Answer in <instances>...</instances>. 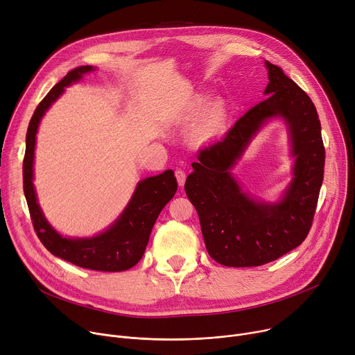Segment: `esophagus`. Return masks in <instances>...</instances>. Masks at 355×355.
Segmentation results:
<instances>
[{
  "instance_id": "1",
  "label": "esophagus",
  "mask_w": 355,
  "mask_h": 355,
  "mask_svg": "<svg viewBox=\"0 0 355 355\" xmlns=\"http://www.w3.org/2000/svg\"><path fill=\"white\" fill-rule=\"evenodd\" d=\"M175 178H177V182H178V185H180V187H182V185L185 184V178H187V174H185L182 170L177 168V170H175Z\"/></svg>"
}]
</instances>
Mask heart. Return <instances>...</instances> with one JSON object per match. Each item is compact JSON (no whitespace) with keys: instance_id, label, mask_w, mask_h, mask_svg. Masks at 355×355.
<instances>
[{"instance_id":"1","label":"heart","mask_w":355,"mask_h":355,"mask_svg":"<svg viewBox=\"0 0 355 355\" xmlns=\"http://www.w3.org/2000/svg\"><path fill=\"white\" fill-rule=\"evenodd\" d=\"M201 105H202V101H197L196 106L200 107ZM227 117L228 114H227V109H225V105L222 102H215L204 113L198 125V132L205 137L218 135L220 130H223L225 124H227Z\"/></svg>"}]
</instances>
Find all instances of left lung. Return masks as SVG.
I'll return each instance as SVG.
<instances>
[{"instance_id":"8db88e82","label":"left lung","mask_w":355,"mask_h":355,"mask_svg":"<svg viewBox=\"0 0 355 355\" xmlns=\"http://www.w3.org/2000/svg\"><path fill=\"white\" fill-rule=\"evenodd\" d=\"M266 68L269 98L249 109L222 140L200 150L184 185L209 256L230 268L261 266L297 248L310 232L323 184L326 150L315 106L282 68L268 60ZM275 115L289 125L297 163L284 200L268 206L241 193L229 171L260 125Z\"/></svg>"}]
</instances>
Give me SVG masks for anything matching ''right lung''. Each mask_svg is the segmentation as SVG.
I'll use <instances>...</instances> for the list:
<instances>
[{"label": "right lung", "mask_w": 355, "mask_h": 355, "mask_svg": "<svg viewBox=\"0 0 355 355\" xmlns=\"http://www.w3.org/2000/svg\"><path fill=\"white\" fill-rule=\"evenodd\" d=\"M90 71H93V67L87 65L78 67L68 72L65 78L49 90L32 114L26 132V146L22 164L24 194L37 236L52 254L85 269L121 272L139 263L144 254L151 230L159 212L174 197L177 191V180L173 170H167L163 174L148 177L139 182L132 201L128 202L116 223L102 235L86 239H68L55 232L42 215L37 202L34 184H32L35 136L41 117L67 86L79 80L82 75Z\"/></svg>", "instance_id": "1"}]
</instances>
